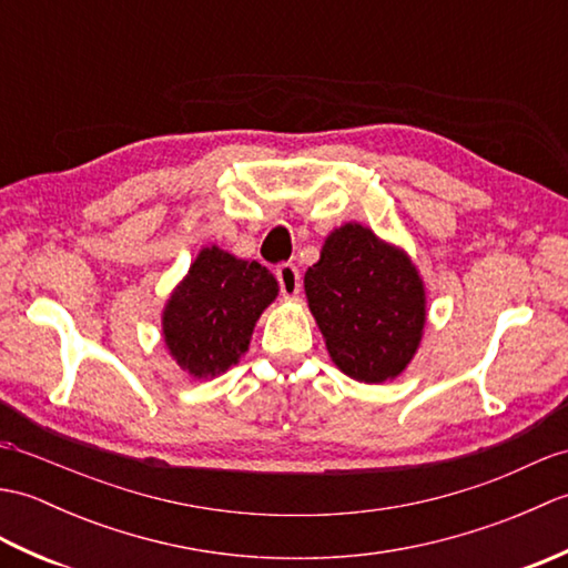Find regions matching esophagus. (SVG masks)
Here are the masks:
<instances>
[{
	"label": "esophagus",
	"instance_id": "34e87169",
	"mask_svg": "<svg viewBox=\"0 0 568 568\" xmlns=\"http://www.w3.org/2000/svg\"><path fill=\"white\" fill-rule=\"evenodd\" d=\"M275 277H277V285H281L283 297H287V300L297 297L300 285H303V281H300V271L295 268L293 263H281V265H277Z\"/></svg>",
	"mask_w": 568,
	"mask_h": 568
}]
</instances>
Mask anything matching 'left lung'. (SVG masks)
<instances>
[{"mask_svg":"<svg viewBox=\"0 0 568 568\" xmlns=\"http://www.w3.org/2000/svg\"><path fill=\"white\" fill-rule=\"evenodd\" d=\"M312 317L334 366L358 383L400 376L427 322L425 283L403 248L346 222L324 239L305 273Z\"/></svg>","mask_w":568,"mask_h":568,"instance_id":"1","label":"left lung"}]
</instances>
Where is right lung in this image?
<instances>
[{
    "label": "right lung",
    "mask_w": 568,
    "mask_h": 568,
    "mask_svg": "<svg viewBox=\"0 0 568 568\" xmlns=\"http://www.w3.org/2000/svg\"><path fill=\"white\" fill-rule=\"evenodd\" d=\"M277 297V281L258 261L207 246L192 261L163 307V342L192 378H214L248 352L263 310Z\"/></svg>",
    "instance_id": "add662e5"
}]
</instances>
